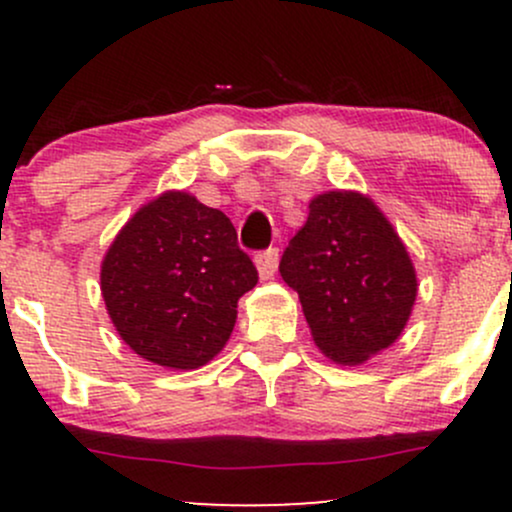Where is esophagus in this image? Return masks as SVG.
<instances>
[{
	"label": "esophagus",
	"mask_w": 512,
	"mask_h": 512,
	"mask_svg": "<svg viewBox=\"0 0 512 512\" xmlns=\"http://www.w3.org/2000/svg\"><path fill=\"white\" fill-rule=\"evenodd\" d=\"M255 267H257V274H260V279H272L276 274V267H279V250H267V252H260V255L255 257Z\"/></svg>",
	"instance_id": "1"
}]
</instances>
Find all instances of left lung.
I'll return each instance as SVG.
<instances>
[{"label":"left lung","mask_w":512,"mask_h":512,"mask_svg":"<svg viewBox=\"0 0 512 512\" xmlns=\"http://www.w3.org/2000/svg\"><path fill=\"white\" fill-rule=\"evenodd\" d=\"M279 272L298 291L317 349L339 366H361L395 344L419 293L407 245L356 190L310 199Z\"/></svg>","instance_id":"8db88e82"}]
</instances>
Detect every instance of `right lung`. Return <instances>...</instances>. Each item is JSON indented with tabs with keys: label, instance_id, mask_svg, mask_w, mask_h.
<instances>
[{
	"label": "right lung",
	"instance_id": "right-lung-1",
	"mask_svg": "<svg viewBox=\"0 0 512 512\" xmlns=\"http://www.w3.org/2000/svg\"><path fill=\"white\" fill-rule=\"evenodd\" d=\"M257 269L219 209L168 190L134 211L101 262V293L117 334L156 366L195 370L231 339L238 301Z\"/></svg>",
	"mask_w": 512,
	"mask_h": 512
}]
</instances>
